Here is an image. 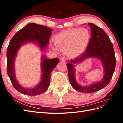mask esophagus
Masks as SVG:
<instances>
[{
	"label": "esophagus",
	"instance_id": "1",
	"mask_svg": "<svg viewBox=\"0 0 123 123\" xmlns=\"http://www.w3.org/2000/svg\"><path fill=\"white\" fill-rule=\"evenodd\" d=\"M61 61L62 62H66V58L64 57H62L61 58Z\"/></svg>",
	"mask_w": 123,
	"mask_h": 123
}]
</instances>
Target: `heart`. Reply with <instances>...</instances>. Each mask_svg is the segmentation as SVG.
Wrapping results in <instances>:
<instances>
[{
    "mask_svg": "<svg viewBox=\"0 0 123 123\" xmlns=\"http://www.w3.org/2000/svg\"><path fill=\"white\" fill-rule=\"evenodd\" d=\"M91 39L88 29H71L62 32L55 37V45L57 49L66 52L69 57L74 58L82 54L87 48ZM55 51L57 48L51 45Z\"/></svg>",
    "mask_w": 123,
    "mask_h": 123,
    "instance_id": "obj_1",
    "label": "heart"
}]
</instances>
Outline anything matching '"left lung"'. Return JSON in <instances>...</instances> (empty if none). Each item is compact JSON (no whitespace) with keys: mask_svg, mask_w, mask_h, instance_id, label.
Returning <instances> with one entry per match:
<instances>
[{"mask_svg":"<svg viewBox=\"0 0 123 123\" xmlns=\"http://www.w3.org/2000/svg\"><path fill=\"white\" fill-rule=\"evenodd\" d=\"M91 30V38L85 52L79 57L71 59L67 64L69 79L72 87L76 90L83 93H92L98 91L105 87L110 82L113 74L116 60L113 44L108 36L103 30L92 23H88ZM93 57L99 59L104 68V76L98 82L88 86H82L75 79V66L84 60Z\"/></svg>","mask_w":123,"mask_h":123,"instance_id":"1","label":"left lung"}]
</instances>
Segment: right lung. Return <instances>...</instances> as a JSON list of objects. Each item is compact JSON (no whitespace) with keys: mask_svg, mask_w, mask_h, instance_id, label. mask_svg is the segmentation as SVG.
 Listing matches in <instances>:
<instances>
[{"mask_svg":"<svg viewBox=\"0 0 123 123\" xmlns=\"http://www.w3.org/2000/svg\"><path fill=\"white\" fill-rule=\"evenodd\" d=\"M52 30L42 25L34 23L28 24L18 31L11 39L6 51L7 73L13 87L24 94L33 96L46 92L50 85L51 72L59 62L58 58H46L44 54L42 55L41 70L42 77L40 82L33 88H25L16 80L15 73V61L17 52L21 46L28 42L35 43L44 51L48 47Z\"/></svg>","mask_w":123,"mask_h":123,"instance_id":"right-lung-1","label":"right lung"}]
</instances>
